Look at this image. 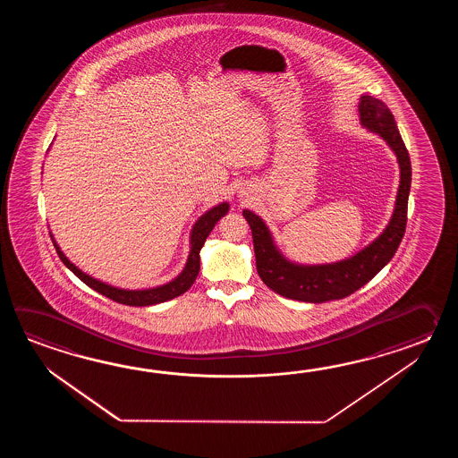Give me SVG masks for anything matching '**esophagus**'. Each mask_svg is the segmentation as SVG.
<instances>
[{
	"label": "esophagus",
	"mask_w": 458,
	"mask_h": 458,
	"mask_svg": "<svg viewBox=\"0 0 458 458\" xmlns=\"http://www.w3.org/2000/svg\"><path fill=\"white\" fill-rule=\"evenodd\" d=\"M243 196H245V195H242V199H243Z\"/></svg>",
	"instance_id": "esophagus-1"
}]
</instances>
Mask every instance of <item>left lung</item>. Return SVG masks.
I'll list each match as a JSON object with an SVG mask.
<instances>
[{
  "label": "left lung",
  "mask_w": 458,
  "mask_h": 458,
  "mask_svg": "<svg viewBox=\"0 0 458 458\" xmlns=\"http://www.w3.org/2000/svg\"><path fill=\"white\" fill-rule=\"evenodd\" d=\"M361 127L380 136L396 156L399 186L393 215L383 233L367 247L339 262L298 263L288 259L276 245L270 227L250 209L242 215L252 229L257 272L262 282L288 300L326 302L342 300L357 292L365 283L388 265L398 250L408 221V198L411 190V160L401 139L394 117L386 105L377 98L361 95L359 101Z\"/></svg>",
  "instance_id": "left-lung-1"
}]
</instances>
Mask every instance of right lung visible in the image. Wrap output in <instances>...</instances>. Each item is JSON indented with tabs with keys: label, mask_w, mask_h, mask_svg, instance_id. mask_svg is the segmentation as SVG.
Listing matches in <instances>:
<instances>
[{
	"label": "right lung",
	"mask_w": 458,
	"mask_h": 458,
	"mask_svg": "<svg viewBox=\"0 0 458 458\" xmlns=\"http://www.w3.org/2000/svg\"><path fill=\"white\" fill-rule=\"evenodd\" d=\"M229 203L223 201L219 205L213 206L211 209H208L206 213L199 216L196 219L195 225L190 231V252H188V259H186L185 267L183 270L176 275L174 280L158 284V286H152V288H142V290H129V288H119L114 284H109L106 282H101L95 276L88 275L83 272L81 268H78L75 263L70 260L65 253L62 252L59 243L55 241L54 233H50L52 242L55 250L59 253L60 260L65 263V267L69 268L70 272L75 273L81 282L88 284L89 288H93L95 292L105 294L109 300L113 301L121 302V304H127V306H152V304H158V302H165L168 300H174L176 296L183 294L191 288V284L195 283L196 276L199 273V252L205 245L206 237L211 233L213 227L217 225V221L223 216L229 213Z\"/></svg>",
	"instance_id": "right-lung-1"
}]
</instances>
